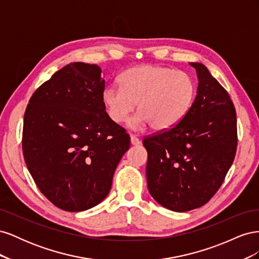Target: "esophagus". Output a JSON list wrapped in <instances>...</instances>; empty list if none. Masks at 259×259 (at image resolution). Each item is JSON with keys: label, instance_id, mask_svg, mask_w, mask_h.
Segmentation results:
<instances>
[{"label": "esophagus", "instance_id": "obj_1", "mask_svg": "<svg viewBox=\"0 0 259 259\" xmlns=\"http://www.w3.org/2000/svg\"><path fill=\"white\" fill-rule=\"evenodd\" d=\"M131 144H132L133 146H138V145L140 144V142H139V139H138L136 136L132 135V136H131Z\"/></svg>", "mask_w": 259, "mask_h": 259}]
</instances>
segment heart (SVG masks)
Returning a JSON list of instances; mask_svg holds the SVG:
<instances>
[{
    "mask_svg": "<svg viewBox=\"0 0 259 259\" xmlns=\"http://www.w3.org/2000/svg\"><path fill=\"white\" fill-rule=\"evenodd\" d=\"M121 88L108 86L101 99L106 112L115 123L131 117L127 125L140 131L151 125L154 131H167L182 121L194 97V82L184 71L159 65H143L126 70L120 76Z\"/></svg>",
    "mask_w": 259,
    "mask_h": 259,
    "instance_id": "1",
    "label": "heart"
}]
</instances>
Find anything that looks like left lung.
Listing matches in <instances>:
<instances>
[{
    "label": "left lung",
    "mask_w": 259,
    "mask_h": 259,
    "mask_svg": "<svg viewBox=\"0 0 259 259\" xmlns=\"http://www.w3.org/2000/svg\"><path fill=\"white\" fill-rule=\"evenodd\" d=\"M197 96L176 126L147 137V185L152 198L174 211L207 203L222 186L237 151V115L229 94L201 62Z\"/></svg>",
    "instance_id": "8db88e82"
}]
</instances>
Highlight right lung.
<instances>
[{
    "label": "right lung",
    "mask_w": 259,
    "mask_h": 259,
    "mask_svg": "<svg viewBox=\"0 0 259 259\" xmlns=\"http://www.w3.org/2000/svg\"><path fill=\"white\" fill-rule=\"evenodd\" d=\"M97 65L71 62L29 100L22 132L27 167L40 191L68 211L96 206L110 191L130 136L108 116Z\"/></svg>",
    "instance_id": "1"
}]
</instances>
